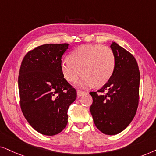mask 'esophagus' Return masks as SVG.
Listing matches in <instances>:
<instances>
[{"label": "esophagus", "instance_id": "1", "mask_svg": "<svg viewBox=\"0 0 156 156\" xmlns=\"http://www.w3.org/2000/svg\"><path fill=\"white\" fill-rule=\"evenodd\" d=\"M84 94H86V92H85V91L80 90L77 91V95H78V96H82V95H83Z\"/></svg>", "mask_w": 156, "mask_h": 156}]
</instances>
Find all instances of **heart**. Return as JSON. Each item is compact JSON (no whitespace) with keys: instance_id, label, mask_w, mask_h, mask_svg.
I'll return each instance as SVG.
<instances>
[{"instance_id":"obj_1","label":"heart","mask_w":156,"mask_h":156,"mask_svg":"<svg viewBox=\"0 0 156 156\" xmlns=\"http://www.w3.org/2000/svg\"><path fill=\"white\" fill-rule=\"evenodd\" d=\"M115 66L113 50L101 44L80 45L71 52L70 58L61 61L62 73L68 81L75 83L82 73L85 75L80 83L82 87L103 86L111 78Z\"/></svg>"}]
</instances>
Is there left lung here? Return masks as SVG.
I'll list each match as a JSON object with an SVG mask.
<instances>
[{
	"mask_svg": "<svg viewBox=\"0 0 156 156\" xmlns=\"http://www.w3.org/2000/svg\"><path fill=\"white\" fill-rule=\"evenodd\" d=\"M115 66L108 81L93 98L90 113L98 129L106 135L123 131L136 115L139 101L140 71L136 58L123 47L113 42L111 45Z\"/></svg>",
	"mask_w": 156,
	"mask_h": 156,
	"instance_id": "1",
	"label": "left lung"
}]
</instances>
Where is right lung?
Instances as JSON below:
<instances>
[{"instance_id":"right-lung-1","label":"right lung","mask_w":156,"mask_h":156,"mask_svg":"<svg viewBox=\"0 0 156 156\" xmlns=\"http://www.w3.org/2000/svg\"><path fill=\"white\" fill-rule=\"evenodd\" d=\"M68 48V43L42 45L28 51L20 65V108L29 124L45 136L58 134L66 127L68 109L77 96L61 70Z\"/></svg>"}]
</instances>
